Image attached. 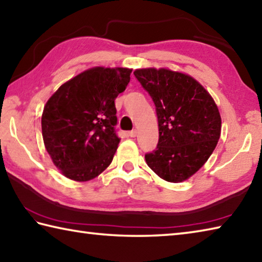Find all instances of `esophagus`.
<instances>
[{
	"label": "esophagus",
	"mask_w": 262,
	"mask_h": 262,
	"mask_svg": "<svg viewBox=\"0 0 262 262\" xmlns=\"http://www.w3.org/2000/svg\"><path fill=\"white\" fill-rule=\"evenodd\" d=\"M137 130H131L130 132H129V136L131 137V138H135V137H137Z\"/></svg>",
	"instance_id": "1"
}]
</instances>
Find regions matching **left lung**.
<instances>
[{
	"label": "left lung",
	"mask_w": 262,
	"mask_h": 262,
	"mask_svg": "<svg viewBox=\"0 0 262 262\" xmlns=\"http://www.w3.org/2000/svg\"><path fill=\"white\" fill-rule=\"evenodd\" d=\"M133 74L154 101L159 121V144L145 155L148 166L169 182L187 180L209 160L220 138L213 98L184 73L142 68Z\"/></svg>",
	"instance_id": "obj_1"
}]
</instances>
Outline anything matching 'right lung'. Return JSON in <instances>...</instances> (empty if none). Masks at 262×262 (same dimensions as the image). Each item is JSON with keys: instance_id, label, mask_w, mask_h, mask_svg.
<instances>
[{"instance_id": "add662e5", "label": "right lung", "mask_w": 262, "mask_h": 262, "mask_svg": "<svg viewBox=\"0 0 262 262\" xmlns=\"http://www.w3.org/2000/svg\"><path fill=\"white\" fill-rule=\"evenodd\" d=\"M131 72L91 68L63 83L46 103L44 146L65 177L89 181L112 163L121 140L114 101L129 84Z\"/></svg>"}]
</instances>
